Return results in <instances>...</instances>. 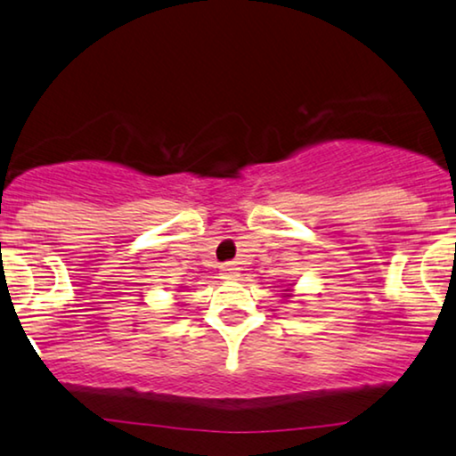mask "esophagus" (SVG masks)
<instances>
[{
    "mask_svg": "<svg viewBox=\"0 0 456 456\" xmlns=\"http://www.w3.org/2000/svg\"><path fill=\"white\" fill-rule=\"evenodd\" d=\"M239 265L236 264H224L222 265V279H226V281H236L239 279Z\"/></svg>",
    "mask_w": 456,
    "mask_h": 456,
    "instance_id": "34e87169",
    "label": "esophagus"
}]
</instances>
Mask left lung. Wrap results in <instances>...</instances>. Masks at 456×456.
Listing matches in <instances>:
<instances>
[{
    "mask_svg": "<svg viewBox=\"0 0 456 456\" xmlns=\"http://www.w3.org/2000/svg\"><path fill=\"white\" fill-rule=\"evenodd\" d=\"M295 282H289V285H285V287H282V297H285V299H293L295 297Z\"/></svg>",
    "mask_w": 456,
    "mask_h": 456,
    "instance_id": "1",
    "label": "left lung"
}]
</instances>
